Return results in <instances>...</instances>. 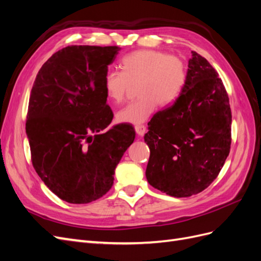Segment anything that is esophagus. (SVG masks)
I'll list each match as a JSON object with an SVG mask.
<instances>
[{"mask_svg": "<svg viewBox=\"0 0 261 261\" xmlns=\"http://www.w3.org/2000/svg\"><path fill=\"white\" fill-rule=\"evenodd\" d=\"M135 132L137 134V136H139V137L144 136L145 133H146V126H144V125H137V126H135Z\"/></svg>", "mask_w": 261, "mask_h": 261, "instance_id": "34e87169", "label": "esophagus"}]
</instances>
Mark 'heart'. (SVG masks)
<instances>
[{
    "label": "heart",
    "instance_id": "b5f03b06",
    "mask_svg": "<svg viewBox=\"0 0 261 261\" xmlns=\"http://www.w3.org/2000/svg\"><path fill=\"white\" fill-rule=\"evenodd\" d=\"M120 72L111 70L105 76L103 89L112 103H120L130 87H136L138 100L116 113L118 123L139 125L154 112L156 106L172 105L183 92L187 82L184 61L158 50H137L120 61Z\"/></svg>",
    "mask_w": 261,
    "mask_h": 261
}]
</instances>
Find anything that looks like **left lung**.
Returning a JSON list of instances; mask_svg holds the SVG:
<instances>
[{
  "label": "left lung",
  "instance_id": "obj_1",
  "mask_svg": "<svg viewBox=\"0 0 261 261\" xmlns=\"http://www.w3.org/2000/svg\"><path fill=\"white\" fill-rule=\"evenodd\" d=\"M218 76L206 59L192 51L183 92L148 124L146 177L167 195L180 198L202 192L230 153V101Z\"/></svg>",
  "mask_w": 261,
  "mask_h": 261
}]
</instances>
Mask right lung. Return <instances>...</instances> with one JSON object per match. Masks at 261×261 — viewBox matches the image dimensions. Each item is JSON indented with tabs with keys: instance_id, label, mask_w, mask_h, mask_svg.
<instances>
[{
	"instance_id": "add662e5",
	"label": "right lung",
	"mask_w": 261,
	"mask_h": 261,
	"mask_svg": "<svg viewBox=\"0 0 261 261\" xmlns=\"http://www.w3.org/2000/svg\"><path fill=\"white\" fill-rule=\"evenodd\" d=\"M120 50L66 46L44 63L31 89L26 121L31 161L50 191L69 203L106 195L135 139L127 124L109 127L113 112L103 82Z\"/></svg>"
}]
</instances>
